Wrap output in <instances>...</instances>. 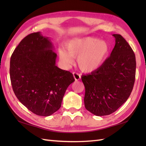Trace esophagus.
Returning <instances> with one entry per match:
<instances>
[{
    "mask_svg": "<svg viewBox=\"0 0 146 146\" xmlns=\"http://www.w3.org/2000/svg\"><path fill=\"white\" fill-rule=\"evenodd\" d=\"M73 75L74 76V78H75L76 81H77V80H80V78H81V76H80V75H79L78 73H77L76 72H73Z\"/></svg>",
    "mask_w": 146,
    "mask_h": 146,
    "instance_id": "esophagus-1",
    "label": "esophagus"
}]
</instances>
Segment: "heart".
<instances>
[{"instance_id": "1", "label": "heart", "mask_w": 146, "mask_h": 146, "mask_svg": "<svg viewBox=\"0 0 146 146\" xmlns=\"http://www.w3.org/2000/svg\"><path fill=\"white\" fill-rule=\"evenodd\" d=\"M66 48L59 49V56L62 63L66 68L74 63L77 57L79 68L85 73L97 70L105 62L109 53L108 43L103 39L93 37L75 38L66 43Z\"/></svg>"}]
</instances>
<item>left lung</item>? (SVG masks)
<instances>
[{
	"instance_id": "1",
	"label": "left lung",
	"mask_w": 146,
	"mask_h": 146,
	"mask_svg": "<svg viewBox=\"0 0 146 146\" xmlns=\"http://www.w3.org/2000/svg\"><path fill=\"white\" fill-rule=\"evenodd\" d=\"M112 36L115 44L110 56L97 70L82 76L85 88V108L97 116L110 115L122 106L135 82L134 52L122 36Z\"/></svg>"
}]
</instances>
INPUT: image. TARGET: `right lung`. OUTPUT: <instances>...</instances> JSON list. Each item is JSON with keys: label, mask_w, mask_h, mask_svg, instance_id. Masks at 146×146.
Instances as JSON below:
<instances>
[{"label": "right lung", "mask_w": 146, "mask_h": 146, "mask_svg": "<svg viewBox=\"0 0 146 146\" xmlns=\"http://www.w3.org/2000/svg\"><path fill=\"white\" fill-rule=\"evenodd\" d=\"M48 37L41 32L26 36L15 49L10 61L13 91L27 109L49 116L60 109L73 74L56 65L57 54Z\"/></svg>", "instance_id": "obj_1"}]
</instances>
